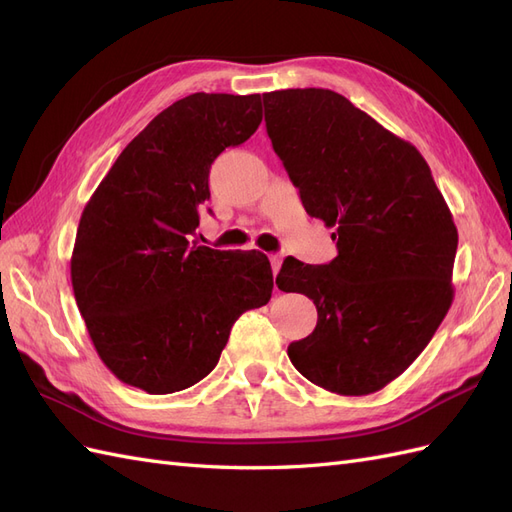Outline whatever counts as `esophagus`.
I'll use <instances>...</instances> for the list:
<instances>
[{"instance_id": "34e87169", "label": "esophagus", "mask_w": 512, "mask_h": 512, "mask_svg": "<svg viewBox=\"0 0 512 512\" xmlns=\"http://www.w3.org/2000/svg\"><path fill=\"white\" fill-rule=\"evenodd\" d=\"M269 260H271V267H273V273H277V271H280V267H282V256H280V254H271V256H269Z\"/></svg>"}]
</instances>
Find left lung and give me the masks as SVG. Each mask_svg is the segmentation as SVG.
Wrapping results in <instances>:
<instances>
[{"label": "left lung", "instance_id": "1", "mask_svg": "<svg viewBox=\"0 0 512 512\" xmlns=\"http://www.w3.org/2000/svg\"><path fill=\"white\" fill-rule=\"evenodd\" d=\"M267 134L305 211L335 228L337 256H288L277 288L314 301L292 365L337 395H369L412 365L453 303L457 228L425 158L331 89L262 96Z\"/></svg>", "mask_w": 512, "mask_h": 512}]
</instances>
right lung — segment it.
Returning a JSON list of instances; mask_svg holds the SVG:
<instances>
[{
	"label": "right lung",
	"mask_w": 512,
	"mask_h": 512,
	"mask_svg": "<svg viewBox=\"0 0 512 512\" xmlns=\"http://www.w3.org/2000/svg\"><path fill=\"white\" fill-rule=\"evenodd\" d=\"M262 121L258 94H192L153 117L83 209L70 260L87 333L113 374L149 395L218 365L235 320L273 290L262 252L190 245L209 168Z\"/></svg>",
	"instance_id": "add662e5"
}]
</instances>
